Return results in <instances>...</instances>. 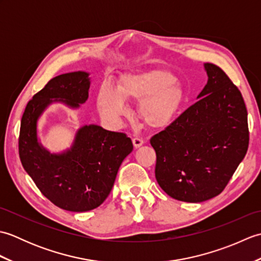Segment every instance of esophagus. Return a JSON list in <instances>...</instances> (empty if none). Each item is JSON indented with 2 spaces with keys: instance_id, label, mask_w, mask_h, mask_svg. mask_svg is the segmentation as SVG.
I'll list each match as a JSON object with an SVG mask.
<instances>
[{
  "instance_id": "34e87169",
  "label": "esophagus",
  "mask_w": 261,
  "mask_h": 261,
  "mask_svg": "<svg viewBox=\"0 0 261 261\" xmlns=\"http://www.w3.org/2000/svg\"><path fill=\"white\" fill-rule=\"evenodd\" d=\"M132 142H134L135 148H139V147H141L143 145V140L141 139V138H139V137L134 138V139H132Z\"/></svg>"
}]
</instances>
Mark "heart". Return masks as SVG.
<instances>
[{"instance_id":"b5f03b06","label":"heart","mask_w":261,"mask_h":261,"mask_svg":"<svg viewBox=\"0 0 261 261\" xmlns=\"http://www.w3.org/2000/svg\"><path fill=\"white\" fill-rule=\"evenodd\" d=\"M125 98L142 101V120L152 127H163L178 112L184 101V91L173 75L159 70L127 75L121 81L119 90L104 83L97 96V107L103 118L118 123L129 113Z\"/></svg>"}]
</instances>
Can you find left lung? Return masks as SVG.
<instances>
[{
  "label": "left lung",
  "mask_w": 261,
  "mask_h": 261,
  "mask_svg": "<svg viewBox=\"0 0 261 261\" xmlns=\"http://www.w3.org/2000/svg\"><path fill=\"white\" fill-rule=\"evenodd\" d=\"M198 101L154 135L156 179L170 197L199 203L228 185L249 146L248 113L238 87L214 64Z\"/></svg>",
  "instance_id": "obj_1"
}]
</instances>
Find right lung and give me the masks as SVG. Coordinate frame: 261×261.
<instances>
[{"mask_svg":"<svg viewBox=\"0 0 261 261\" xmlns=\"http://www.w3.org/2000/svg\"><path fill=\"white\" fill-rule=\"evenodd\" d=\"M86 71L54 77L28 102L21 119V164L43 195L56 206L86 212L98 207L112 190L116 174L134 145L122 132L96 124L77 130L73 145L51 153L38 140V120L54 102L79 109L88 98L91 81Z\"/></svg>","mask_w":261,"mask_h":261,"instance_id":"obj_1","label":"right lung"}]
</instances>
